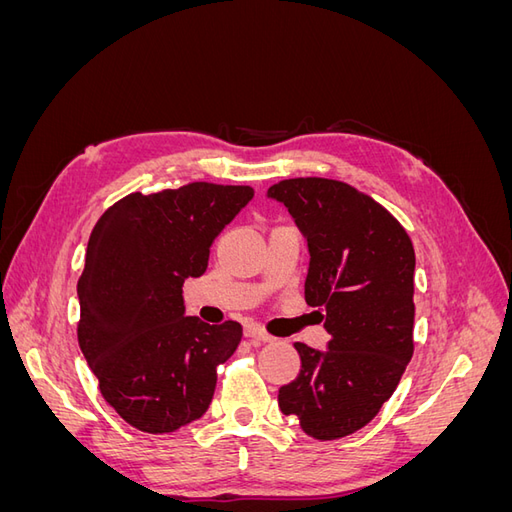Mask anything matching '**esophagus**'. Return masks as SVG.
I'll list each match as a JSON object with an SVG mask.
<instances>
[{"instance_id":"obj_1","label":"esophagus","mask_w":512,"mask_h":512,"mask_svg":"<svg viewBox=\"0 0 512 512\" xmlns=\"http://www.w3.org/2000/svg\"><path fill=\"white\" fill-rule=\"evenodd\" d=\"M245 337H250L252 342H256V344H269V342H273V339H275L265 329L258 327V324H247V327H245Z\"/></svg>"}]
</instances>
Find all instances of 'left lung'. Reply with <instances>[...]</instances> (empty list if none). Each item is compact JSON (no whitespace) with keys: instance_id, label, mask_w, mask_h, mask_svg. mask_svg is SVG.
I'll return each mask as SVG.
<instances>
[{"instance_id":"8db88e82","label":"left lung","mask_w":512,"mask_h":512,"mask_svg":"<svg viewBox=\"0 0 512 512\" xmlns=\"http://www.w3.org/2000/svg\"><path fill=\"white\" fill-rule=\"evenodd\" d=\"M267 196L307 239L305 301L331 335L327 350L294 344L301 371L277 404L307 436L346 438L380 412L412 359L414 247L389 211L344 181L284 179Z\"/></svg>"}]
</instances>
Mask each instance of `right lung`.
<instances>
[{
  "label": "right lung",
  "mask_w": 512,
  "mask_h": 512,
  "mask_svg": "<svg viewBox=\"0 0 512 512\" xmlns=\"http://www.w3.org/2000/svg\"><path fill=\"white\" fill-rule=\"evenodd\" d=\"M252 196L250 185L207 181L134 192L91 230L76 333L102 397L128 425L170 433L207 412L243 329L185 316L181 286L207 271L211 243Z\"/></svg>",
  "instance_id": "right-lung-1"
}]
</instances>
